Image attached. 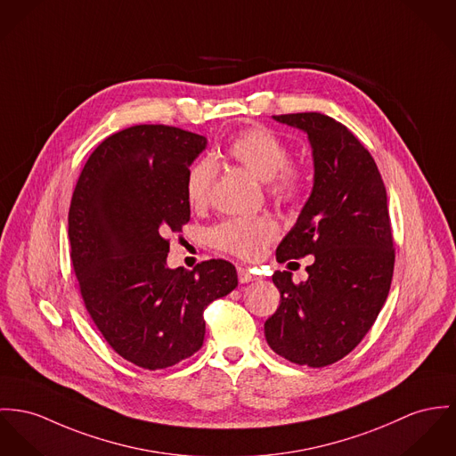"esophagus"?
<instances>
[{
	"instance_id": "esophagus-1",
	"label": "esophagus",
	"mask_w": 456,
	"mask_h": 456,
	"mask_svg": "<svg viewBox=\"0 0 456 456\" xmlns=\"http://www.w3.org/2000/svg\"><path fill=\"white\" fill-rule=\"evenodd\" d=\"M238 278H240V282H243V284L258 280V278L253 274V271H251V269H246V267H238Z\"/></svg>"
}]
</instances>
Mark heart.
<instances>
[{
    "label": "heart",
    "mask_w": 456,
    "mask_h": 456,
    "mask_svg": "<svg viewBox=\"0 0 456 456\" xmlns=\"http://www.w3.org/2000/svg\"><path fill=\"white\" fill-rule=\"evenodd\" d=\"M232 159L262 182L280 200H293L302 191V174L288 165L289 149L280 137L262 126L249 128L227 145ZM216 176V165L210 156L198 159L185 180V192L194 207H203L210 198L211 187ZM280 232L278 224L269 216L229 218L216 225L211 240L216 248L238 255L241 258H256L264 248L273 243Z\"/></svg>",
    "instance_id": "obj_1"
}]
</instances>
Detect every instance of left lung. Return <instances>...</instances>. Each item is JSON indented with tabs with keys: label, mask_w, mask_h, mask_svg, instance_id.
<instances>
[{
	"label": "left lung",
	"mask_w": 456,
	"mask_h": 456,
	"mask_svg": "<svg viewBox=\"0 0 456 456\" xmlns=\"http://www.w3.org/2000/svg\"><path fill=\"white\" fill-rule=\"evenodd\" d=\"M273 118L307 135L314 165L311 196L276 256L314 255V264L300 284L291 273H274L281 304L264 331L281 357L322 368L362 340L386 304L394 273L386 185L371 154L333 118Z\"/></svg>",
	"instance_id": "left-lung-1"
}]
</instances>
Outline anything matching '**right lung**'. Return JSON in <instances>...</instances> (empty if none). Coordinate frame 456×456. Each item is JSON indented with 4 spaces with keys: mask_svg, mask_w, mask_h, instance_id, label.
Listing matches in <instances>:
<instances>
[{
    "mask_svg": "<svg viewBox=\"0 0 456 456\" xmlns=\"http://www.w3.org/2000/svg\"><path fill=\"white\" fill-rule=\"evenodd\" d=\"M207 145L174 126L126 128L94 151L72 192L70 260L86 311L107 344L145 370L200 351L203 311L238 286L227 260L167 264L165 236L191 218L185 180Z\"/></svg>",
    "mask_w": 456,
    "mask_h": 456,
    "instance_id": "obj_1",
    "label": "right lung"
}]
</instances>
